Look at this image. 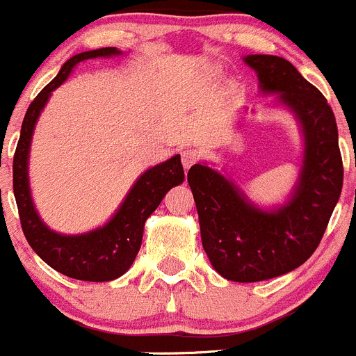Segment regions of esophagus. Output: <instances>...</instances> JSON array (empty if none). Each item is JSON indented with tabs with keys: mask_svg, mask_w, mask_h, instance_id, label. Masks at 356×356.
Instances as JSON below:
<instances>
[{
	"mask_svg": "<svg viewBox=\"0 0 356 356\" xmlns=\"http://www.w3.org/2000/svg\"><path fill=\"white\" fill-rule=\"evenodd\" d=\"M181 156H182V165H184V168H189L193 163H196V161L200 160V153L193 148H186L184 152L181 153Z\"/></svg>",
	"mask_w": 356,
	"mask_h": 356,
	"instance_id": "obj_1",
	"label": "esophagus"
}]
</instances>
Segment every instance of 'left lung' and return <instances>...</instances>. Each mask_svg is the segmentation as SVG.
<instances>
[{
    "label": "left lung",
    "mask_w": 356,
    "mask_h": 356,
    "mask_svg": "<svg viewBox=\"0 0 356 356\" xmlns=\"http://www.w3.org/2000/svg\"><path fill=\"white\" fill-rule=\"evenodd\" d=\"M260 88L281 92L305 134L300 182L286 207L264 211L246 201L224 175L193 165L188 182L198 210L201 243L222 277L257 282L288 274L317 250L343 189L337 125L327 99L288 60L250 55Z\"/></svg>",
    "instance_id": "8db88e82"
}]
</instances>
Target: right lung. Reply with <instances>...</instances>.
Returning a JSON list of instances; mask_svg holds the SVG:
<instances>
[{"mask_svg":"<svg viewBox=\"0 0 356 356\" xmlns=\"http://www.w3.org/2000/svg\"><path fill=\"white\" fill-rule=\"evenodd\" d=\"M118 53L120 51H117V48H99L84 51L68 60L58 75L29 105L24 117L22 131H20L19 145L13 155V193H15L20 225H22L25 239L49 267L79 281H113L120 277L125 270H129L141 248L146 218L156 210L168 189L184 181V168H182L179 155L149 168L132 186L131 193L108 224L88 234H56L49 231L35 213L31 193H29L27 158L39 113L44 108L51 91H55L62 82L67 81L72 68L79 62L96 58V56L118 55Z\"/></svg>","mask_w":356,"mask_h":356,"instance_id":"1","label":"right lung"}]
</instances>
